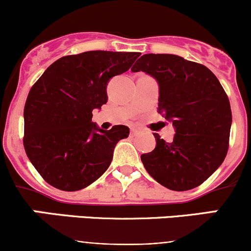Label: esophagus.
I'll use <instances>...</instances> for the list:
<instances>
[{
    "label": "esophagus",
    "instance_id": "1",
    "mask_svg": "<svg viewBox=\"0 0 251 251\" xmlns=\"http://www.w3.org/2000/svg\"><path fill=\"white\" fill-rule=\"evenodd\" d=\"M136 133H137V128L131 127V135H136Z\"/></svg>",
    "mask_w": 251,
    "mask_h": 251
}]
</instances>
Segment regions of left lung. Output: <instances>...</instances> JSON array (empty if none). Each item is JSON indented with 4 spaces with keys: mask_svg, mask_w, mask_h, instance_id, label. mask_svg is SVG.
Returning <instances> with one entry per match:
<instances>
[{
    "mask_svg": "<svg viewBox=\"0 0 251 251\" xmlns=\"http://www.w3.org/2000/svg\"><path fill=\"white\" fill-rule=\"evenodd\" d=\"M131 72L158 81V111L176 132L170 143L154 133L155 148L141 155L144 168L171 191L196 188L228 151L232 111L226 92L211 70L176 54H144Z\"/></svg>",
    "mask_w": 251,
    "mask_h": 251,
    "instance_id": "obj_1",
    "label": "left lung"
}]
</instances>
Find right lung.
Here are the masks:
<instances>
[{"label": "right lung", "instance_id": "add662e5", "mask_svg": "<svg viewBox=\"0 0 251 251\" xmlns=\"http://www.w3.org/2000/svg\"><path fill=\"white\" fill-rule=\"evenodd\" d=\"M138 52L88 50L47 68L27 95L24 148L37 173L60 191H80L109 168L114 148L130 128L102 130L92 110L108 100V81L127 72Z\"/></svg>", "mask_w": 251, "mask_h": 251}]
</instances>
